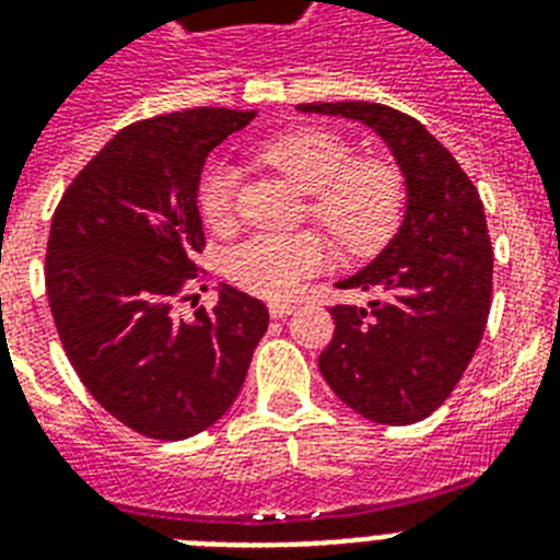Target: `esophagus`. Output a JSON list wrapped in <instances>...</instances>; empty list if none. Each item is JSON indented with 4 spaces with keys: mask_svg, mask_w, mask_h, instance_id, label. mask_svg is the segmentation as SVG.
<instances>
[{
    "mask_svg": "<svg viewBox=\"0 0 560 560\" xmlns=\"http://www.w3.org/2000/svg\"><path fill=\"white\" fill-rule=\"evenodd\" d=\"M293 314V305L290 302H284V299H276V302H270V316L272 319H284V316Z\"/></svg>",
    "mask_w": 560,
    "mask_h": 560,
    "instance_id": "obj_1",
    "label": "esophagus"
}]
</instances>
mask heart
Segmentation results:
<instances>
[{
    "label": "heart",
    "mask_w": 560,
    "mask_h": 560,
    "mask_svg": "<svg viewBox=\"0 0 560 560\" xmlns=\"http://www.w3.org/2000/svg\"><path fill=\"white\" fill-rule=\"evenodd\" d=\"M258 160L281 171L290 183L311 194V218L323 223L334 241L354 258L381 253L398 232L407 209V186L392 162L358 160L340 133L307 127L281 133L258 148ZM237 168L214 160L197 179V209L202 223L226 232L235 223ZM331 261V244L323 232H255L223 255V270L237 288L267 299L293 290Z\"/></svg>",
    "instance_id": "1"
}]
</instances>
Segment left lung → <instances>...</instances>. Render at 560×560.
<instances>
[{
  "instance_id": "left-lung-1",
  "label": "left lung",
  "mask_w": 560,
  "mask_h": 560,
  "mask_svg": "<svg viewBox=\"0 0 560 560\" xmlns=\"http://www.w3.org/2000/svg\"><path fill=\"white\" fill-rule=\"evenodd\" d=\"M302 113L363 121L407 177V218L366 270L340 281L366 307H331L319 372L334 395L377 424H416L451 398L486 331L494 249L477 186L427 127L369 101H316Z\"/></svg>"
}]
</instances>
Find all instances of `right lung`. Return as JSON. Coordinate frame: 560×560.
Listing matches in <instances>:
<instances>
[{"label": "right lung", "instance_id": "right-lung-1", "mask_svg": "<svg viewBox=\"0 0 560 560\" xmlns=\"http://www.w3.org/2000/svg\"><path fill=\"white\" fill-rule=\"evenodd\" d=\"M253 116L197 107L125 127L51 218L46 293L66 358L109 416L148 439L179 442L214 424L267 331L261 299L229 284L194 319L177 311L206 272L202 162Z\"/></svg>", "mask_w": 560, "mask_h": 560}]
</instances>
